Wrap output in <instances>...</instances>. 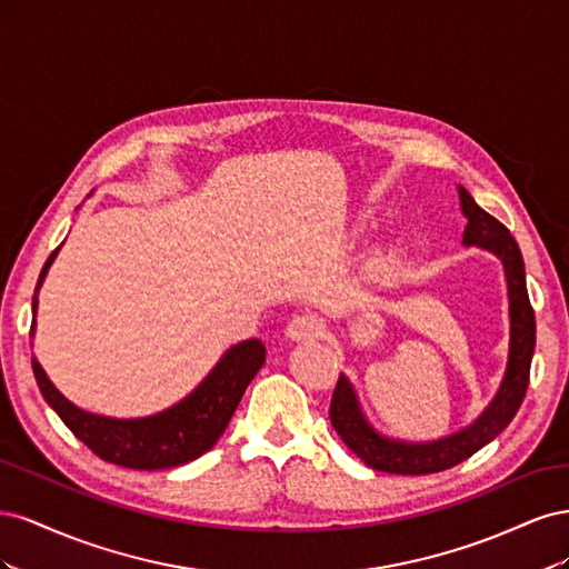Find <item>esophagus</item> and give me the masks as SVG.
<instances>
[{"label": "esophagus", "instance_id": "obj_1", "mask_svg": "<svg viewBox=\"0 0 569 569\" xmlns=\"http://www.w3.org/2000/svg\"><path fill=\"white\" fill-rule=\"evenodd\" d=\"M322 332H325V322H322V318H318L313 313H301V316H295L287 322V337L291 341L316 339Z\"/></svg>", "mask_w": 569, "mask_h": 569}]
</instances>
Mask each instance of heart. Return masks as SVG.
Segmentation results:
<instances>
[{
    "instance_id": "obj_1",
    "label": "heart",
    "mask_w": 569,
    "mask_h": 569,
    "mask_svg": "<svg viewBox=\"0 0 569 569\" xmlns=\"http://www.w3.org/2000/svg\"><path fill=\"white\" fill-rule=\"evenodd\" d=\"M393 253H396V247H389V251L380 258V266H387V263L391 261V256H393Z\"/></svg>"
}]
</instances>
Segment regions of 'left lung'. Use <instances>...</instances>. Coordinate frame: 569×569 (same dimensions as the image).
<instances>
[{
    "label": "left lung",
    "instance_id": "left-lung-1",
    "mask_svg": "<svg viewBox=\"0 0 569 569\" xmlns=\"http://www.w3.org/2000/svg\"><path fill=\"white\" fill-rule=\"evenodd\" d=\"M458 197L462 216L468 218L462 244L496 253L506 270L510 313L506 375L491 403L481 410V416L472 425L451 437L422 443L389 439L377 432L363 416V410H360L353 385L347 377L339 375L330 403L332 427L337 429L341 441L372 470L391 475H429L449 470L453 465L468 460L479 449H485L489 441L501 435L525 401L533 343H537V320H533V308L527 295L522 253L510 230L503 222L489 216L481 206H477L468 189L458 184Z\"/></svg>",
    "mask_w": 569,
    "mask_h": 569
}]
</instances>
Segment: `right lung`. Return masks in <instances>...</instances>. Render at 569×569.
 Listing matches in <instances>:
<instances>
[{"instance_id": "1", "label": "right lung", "mask_w": 569, "mask_h": 569, "mask_svg": "<svg viewBox=\"0 0 569 569\" xmlns=\"http://www.w3.org/2000/svg\"><path fill=\"white\" fill-rule=\"evenodd\" d=\"M59 249L51 251L40 272L36 297H32V313L38 311V289L42 287L44 274L54 263ZM32 332H36V320H32L30 337ZM263 363L266 347L261 339L239 341L222 353L216 368L182 401L157 412V416L132 420L94 416V412L73 406L51 385L36 356H32V372H36L44 401L101 460L132 470H166L178 468V465L194 460L211 449L226 432L232 412Z\"/></svg>"}]
</instances>
